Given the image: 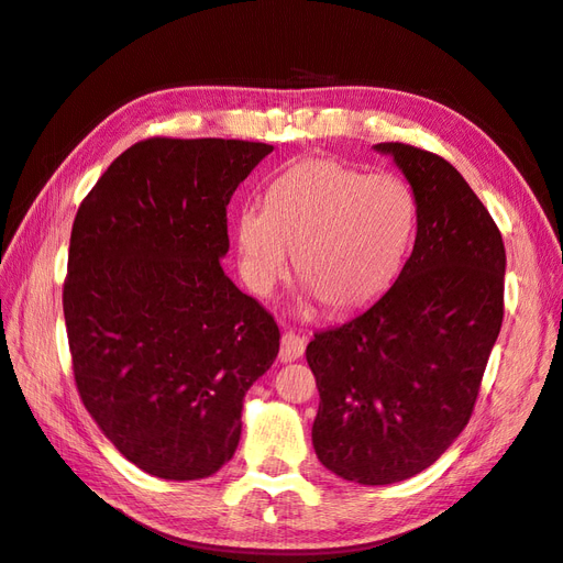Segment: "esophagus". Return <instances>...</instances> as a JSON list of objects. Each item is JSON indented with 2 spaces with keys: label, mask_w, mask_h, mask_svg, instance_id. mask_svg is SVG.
Instances as JSON below:
<instances>
[{
  "label": "esophagus",
  "mask_w": 563,
  "mask_h": 563,
  "mask_svg": "<svg viewBox=\"0 0 563 563\" xmlns=\"http://www.w3.org/2000/svg\"><path fill=\"white\" fill-rule=\"evenodd\" d=\"M305 354V338H300L294 331H286L282 335V347H279V360L282 362H296Z\"/></svg>",
  "instance_id": "esophagus-1"
}]
</instances>
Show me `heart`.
<instances>
[{
    "mask_svg": "<svg viewBox=\"0 0 563 563\" xmlns=\"http://www.w3.org/2000/svg\"><path fill=\"white\" fill-rule=\"evenodd\" d=\"M413 232V199L389 174L364 176L327 157L269 183L263 207L236 220L240 265L253 294L272 291L296 251L298 279L331 312L376 300L395 279Z\"/></svg>",
    "mask_w": 563,
    "mask_h": 563,
    "instance_id": "heart-1",
    "label": "heart"
}]
</instances>
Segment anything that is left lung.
<instances>
[{
    "mask_svg": "<svg viewBox=\"0 0 563 563\" xmlns=\"http://www.w3.org/2000/svg\"><path fill=\"white\" fill-rule=\"evenodd\" d=\"M416 199V244L397 282L343 327L319 331L312 444L347 482H404L472 418L505 312V244L482 199L444 157L378 143Z\"/></svg>",
    "mask_w": 563,
    "mask_h": 563,
    "instance_id": "obj_1",
    "label": "left lung"
}]
</instances>
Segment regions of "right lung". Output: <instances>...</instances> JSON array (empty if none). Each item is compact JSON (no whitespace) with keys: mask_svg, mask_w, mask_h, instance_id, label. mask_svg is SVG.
<instances>
[{"mask_svg":"<svg viewBox=\"0 0 563 563\" xmlns=\"http://www.w3.org/2000/svg\"><path fill=\"white\" fill-rule=\"evenodd\" d=\"M272 145L155 135L79 203L63 314L75 385L126 460L162 479L223 467L279 327L223 272L228 203Z\"/></svg>","mask_w":563,"mask_h":563,"instance_id":"add662e5","label":"right lung"}]
</instances>
